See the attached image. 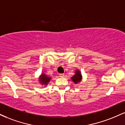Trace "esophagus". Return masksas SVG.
Here are the masks:
<instances>
[{
	"instance_id": "obj_1",
	"label": "esophagus",
	"mask_w": 125,
	"mask_h": 125,
	"mask_svg": "<svg viewBox=\"0 0 125 125\" xmlns=\"http://www.w3.org/2000/svg\"><path fill=\"white\" fill-rule=\"evenodd\" d=\"M59 76L61 77H64V74H63V73H61V74H59Z\"/></svg>"
}]
</instances>
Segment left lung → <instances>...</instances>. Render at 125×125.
I'll use <instances>...</instances> for the list:
<instances>
[{
    "mask_svg": "<svg viewBox=\"0 0 125 125\" xmlns=\"http://www.w3.org/2000/svg\"><path fill=\"white\" fill-rule=\"evenodd\" d=\"M81 73H80V72L78 71H76V74H74L73 76L72 77V81H73L75 83H77L78 82H79L81 81Z\"/></svg>",
    "mask_w": 125,
    "mask_h": 125,
    "instance_id": "8db88e82",
    "label": "left lung"
}]
</instances>
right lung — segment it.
<instances>
[{"label": "right lung", "instance_id": "obj_1", "mask_svg": "<svg viewBox=\"0 0 125 125\" xmlns=\"http://www.w3.org/2000/svg\"><path fill=\"white\" fill-rule=\"evenodd\" d=\"M50 80H51V77H47L44 74H42L41 77V82H42V83L46 84L47 83H48V82H49Z\"/></svg>", "mask_w": 125, "mask_h": 125}]
</instances>
